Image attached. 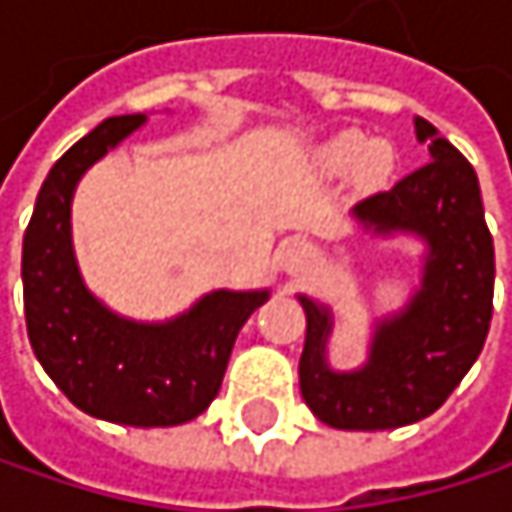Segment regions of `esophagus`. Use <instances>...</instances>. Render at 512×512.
<instances>
[{
    "instance_id": "1",
    "label": "esophagus",
    "mask_w": 512,
    "mask_h": 512,
    "mask_svg": "<svg viewBox=\"0 0 512 512\" xmlns=\"http://www.w3.org/2000/svg\"><path fill=\"white\" fill-rule=\"evenodd\" d=\"M308 257H311V249H308L305 243H299V240H290V243L281 249V263H284L290 272H296Z\"/></svg>"
}]
</instances>
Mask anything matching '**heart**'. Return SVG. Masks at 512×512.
<instances>
[{
	"label": "heart",
	"instance_id": "1",
	"mask_svg": "<svg viewBox=\"0 0 512 512\" xmlns=\"http://www.w3.org/2000/svg\"><path fill=\"white\" fill-rule=\"evenodd\" d=\"M323 159L335 171L350 168L358 162V177L364 183L382 177L388 168V151L382 145H367V139L361 133H344V136L332 139L323 151Z\"/></svg>",
	"mask_w": 512,
	"mask_h": 512
}]
</instances>
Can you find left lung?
<instances>
[{
    "label": "left lung",
    "instance_id": "obj_1",
    "mask_svg": "<svg viewBox=\"0 0 512 512\" xmlns=\"http://www.w3.org/2000/svg\"><path fill=\"white\" fill-rule=\"evenodd\" d=\"M415 130L430 162L356 207L358 219L382 234L412 231L427 240L430 260L412 305L376 329L361 370L332 373L326 367L329 311L299 296L308 320L299 388L308 409L338 430H394L433 415L489 335L495 249L477 174L430 121L415 118Z\"/></svg>",
    "mask_w": 512,
    "mask_h": 512
}]
</instances>
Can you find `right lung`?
I'll use <instances>...</instances> for the list:
<instances>
[{
	"label": "right lung",
	"instance_id": "add662e5",
	"mask_svg": "<svg viewBox=\"0 0 512 512\" xmlns=\"http://www.w3.org/2000/svg\"><path fill=\"white\" fill-rule=\"evenodd\" d=\"M142 124L145 115L106 118L50 168L23 237V305L35 356L76 409L127 427H177L213 403L243 323L269 293L216 290L165 326H139L82 287L70 249L73 186Z\"/></svg>",
	"mask_w": 512,
	"mask_h": 512
}]
</instances>
